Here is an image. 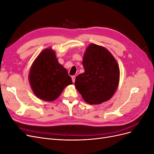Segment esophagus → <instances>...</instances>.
I'll return each instance as SVG.
<instances>
[{
    "instance_id": "esophagus-1",
    "label": "esophagus",
    "mask_w": 154,
    "mask_h": 154,
    "mask_svg": "<svg viewBox=\"0 0 154 154\" xmlns=\"http://www.w3.org/2000/svg\"><path fill=\"white\" fill-rule=\"evenodd\" d=\"M71 78H72V82H73V83H74V82H75V78H76L75 76H71Z\"/></svg>"
}]
</instances>
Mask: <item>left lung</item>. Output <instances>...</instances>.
I'll use <instances>...</instances> for the list:
<instances>
[{
    "label": "left lung",
    "instance_id": "left-lung-1",
    "mask_svg": "<svg viewBox=\"0 0 154 154\" xmlns=\"http://www.w3.org/2000/svg\"><path fill=\"white\" fill-rule=\"evenodd\" d=\"M82 64L85 72L76 76L74 84L83 99L92 105L110 100L119 81V68L112 54L102 46L91 44Z\"/></svg>",
    "mask_w": 154,
    "mask_h": 154
}]
</instances>
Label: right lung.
I'll list each match as a JSON object with an SVG mask.
<instances>
[{"mask_svg": "<svg viewBox=\"0 0 154 154\" xmlns=\"http://www.w3.org/2000/svg\"><path fill=\"white\" fill-rule=\"evenodd\" d=\"M29 80L34 94L48 101L57 99L64 88L72 83L67 71L58 63L51 49H44L35 59L30 69Z\"/></svg>", "mask_w": 154, "mask_h": 154, "instance_id": "add662e5", "label": "right lung"}]
</instances>
